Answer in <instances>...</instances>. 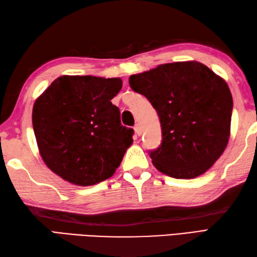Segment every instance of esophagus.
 Instances as JSON below:
<instances>
[{"label":"esophagus","instance_id":"obj_1","mask_svg":"<svg viewBox=\"0 0 257 257\" xmlns=\"http://www.w3.org/2000/svg\"><path fill=\"white\" fill-rule=\"evenodd\" d=\"M134 129H135V133H136V135H138V136H140L141 135V128H140V125H139V123H137V124H135V127H134Z\"/></svg>","mask_w":257,"mask_h":257}]
</instances>
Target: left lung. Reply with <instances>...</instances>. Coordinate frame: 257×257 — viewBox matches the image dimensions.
I'll return each mask as SVG.
<instances>
[{"label": "left lung", "instance_id": "1", "mask_svg": "<svg viewBox=\"0 0 257 257\" xmlns=\"http://www.w3.org/2000/svg\"><path fill=\"white\" fill-rule=\"evenodd\" d=\"M129 85L156 109L161 145L149 150L154 166L176 179L204 173L230 137L233 99L227 84L198 62L163 64L130 76Z\"/></svg>", "mask_w": 257, "mask_h": 257}]
</instances>
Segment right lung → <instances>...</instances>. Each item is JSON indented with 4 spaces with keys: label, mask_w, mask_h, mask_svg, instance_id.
I'll return each mask as SVG.
<instances>
[{
    "label": "right lung",
    "mask_w": 257,
    "mask_h": 257,
    "mask_svg": "<svg viewBox=\"0 0 257 257\" xmlns=\"http://www.w3.org/2000/svg\"><path fill=\"white\" fill-rule=\"evenodd\" d=\"M120 78L62 76L33 107V129L43 160L77 185L110 178L133 144L134 129L121 124L111 99Z\"/></svg>",
    "instance_id": "1"
}]
</instances>
